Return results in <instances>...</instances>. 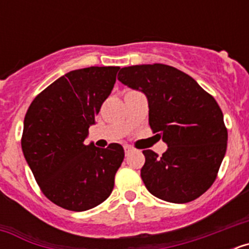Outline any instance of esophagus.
Listing matches in <instances>:
<instances>
[{"label":"esophagus","mask_w":249,"mask_h":249,"mask_svg":"<svg viewBox=\"0 0 249 249\" xmlns=\"http://www.w3.org/2000/svg\"><path fill=\"white\" fill-rule=\"evenodd\" d=\"M123 148H124V152H126V155H128L129 152H132V149H133L131 146H128V144H126V146L123 147Z\"/></svg>","instance_id":"34e87169"}]
</instances>
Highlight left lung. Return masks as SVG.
Segmentation results:
<instances>
[{"label": "left lung", "instance_id": "obj_1", "mask_svg": "<svg viewBox=\"0 0 249 249\" xmlns=\"http://www.w3.org/2000/svg\"><path fill=\"white\" fill-rule=\"evenodd\" d=\"M118 80L146 94L149 126L168 146L162 156L143 151L147 190L171 203L198 198L214 182L227 149L218 103L192 77L162 63L123 67Z\"/></svg>", "mask_w": 249, "mask_h": 249}]
</instances>
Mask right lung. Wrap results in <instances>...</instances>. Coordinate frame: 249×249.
<instances>
[{"instance_id":"right-lung-1","label":"right lung","mask_w":249,"mask_h":249,"mask_svg":"<svg viewBox=\"0 0 249 249\" xmlns=\"http://www.w3.org/2000/svg\"><path fill=\"white\" fill-rule=\"evenodd\" d=\"M120 67L68 72L32 101L21 146L43 195L65 210L82 212L108 198L124 151L85 144L89 126L113 89Z\"/></svg>"}]
</instances>
